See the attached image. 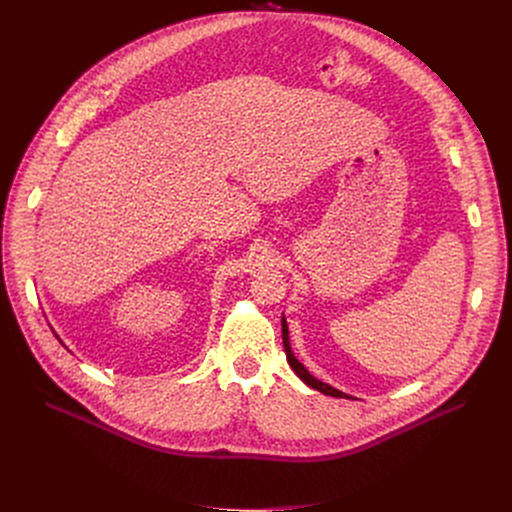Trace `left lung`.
<instances>
[{"mask_svg": "<svg viewBox=\"0 0 512 512\" xmlns=\"http://www.w3.org/2000/svg\"><path fill=\"white\" fill-rule=\"evenodd\" d=\"M281 334H283V348H285V356H287L289 367L294 369V373H296L308 387H312V389H316V391H320V393H324V395H330V397H346V399H350V397L344 395L342 391H338V389H334V387H330V385L318 381L316 377H312V375L306 371L304 364L294 356V352H291V346H289V332H287V322H285V318H281Z\"/></svg>", "mask_w": 512, "mask_h": 512, "instance_id": "left-lung-1", "label": "left lung"}]
</instances>
